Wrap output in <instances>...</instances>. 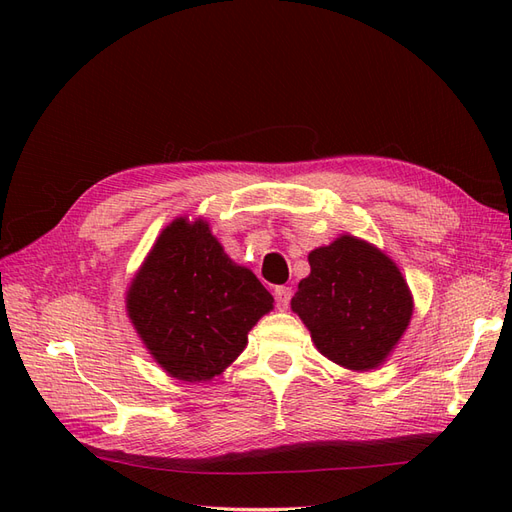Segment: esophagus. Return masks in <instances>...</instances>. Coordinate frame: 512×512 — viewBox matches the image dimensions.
I'll list each match as a JSON object with an SVG mask.
<instances>
[{
	"label": "esophagus",
	"instance_id": "34e87169",
	"mask_svg": "<svg viewBox=\"0 0 512 512\" xmlns=\"http://www.w3.org/2000/svg\"><path fill=\"white\" fill-rule=\"evenodd\" d=\"M273 294H275V303H277V307H280V309H286L290 305L292 288H288V286H275Z\"/></svg>",
	"mask_w": 512,
	"mask_h": 512
}]
</instances>
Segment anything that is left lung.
<instances>
[{
    "label": "left lung",
    "instance_id": "8db88e82",
    "mask_svg": "<svg viewBox=\"0 0 512 512\" xmlns=\"http://www.w3.org/2000/svg\"><path fill=\"white\" fill-rule=\"evenodd\" d=\"M309 267L290 305L316 348L348 369L378 367L412 316L410 290L395 262L344 235L309 254Z\"/></svg>",
    "mask_w": 512,
    "mask_h": 512
}]
</instances>
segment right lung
<instances>
[{"mask_svg":"<svg viewBox=\"0 0 512 512\" xmlns=\"http://www.w3.org/2000/svg\"><path fill=\"white\" fill-rule=\"evenodd\" d=\"M271 307V292L224 254L209 226L183 218L162 230L128 292L134 329L153 359L185 382L222 374Z\"/></svg>","mask_w":512,"mask_h":512,"instance_id":"1","label":"right lung"}]
</instances>
